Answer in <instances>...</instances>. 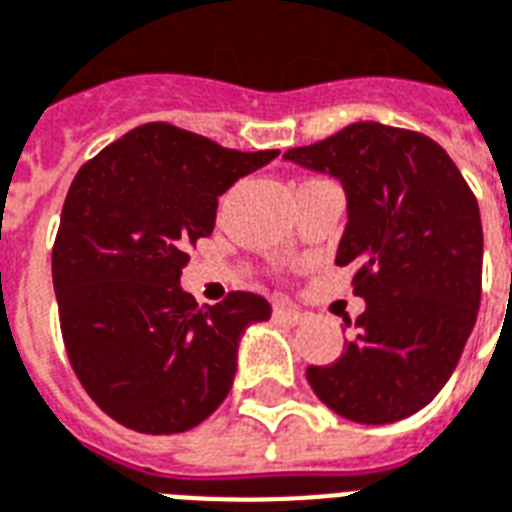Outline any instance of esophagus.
<instances>
[{"mask_svg": "<svg viewBox=\"0 0 512 512\" xmlns=\"http://www.w3.org/2000/svg\"><path fill=\"white\" fill-rule=\"evenodd\" d=\"M272 312H275V318L280 320V323H285V326H299V323H304V318H307L304 312L291 307V304H285V301H275Z\"/></svg>", "mask_w": 512, "mask_h": 512, "instance_id": "obj_1", "label": "esophagus"}]
</instances>
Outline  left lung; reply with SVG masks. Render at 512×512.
I'll list each match as a JSON object with an SVG mask.
<instances>
[{
    "label": "left lung",
    "instance_id": "1",
    "mask_svg": "<svg viewBox=\"0 0 512 512\" xmlns=\"http://www.w3.org/2000/svg\"><path fill=\"white\" fill-rule=\"evenodd\" d=\"M285 160L342 181L347 227L336 264L366 299L355 336L307 382L339 417L398 422L449 382L481 304L478 200L443 146L417 130L352 122Z\"/></svg>",
    "mask_w": 512,
    "mask_h": 512
}]
</instances>
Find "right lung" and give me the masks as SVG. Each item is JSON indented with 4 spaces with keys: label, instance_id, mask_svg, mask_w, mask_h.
<instances>
[{
    "label": "right lung",
    "instance_id": "obj_1",
    "mask_svg": "<svg viewBox=\"0 0 512 512\" xmlns=\"http://www.w3.org/2000/svg\"><path fill=\"white\" fill-rule=\"evenodd\" d=\"M277 154L149 122L77 170L53 245L55 299L71 368L114 422L184 433L229 395L240 336L272 307L248 291L197 307L178 280L219 194Z\"/></svg>",
    "mask_w": 512,
    "mask_h": 512
}]
</instances>
